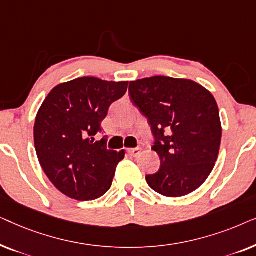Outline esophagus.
Instances as JSON below:
<instances>
[{
  "instance_id": "34e87169",
  "label": "esophagus",
  "mask_w": 256,
  "mask_h": 256,
  "mask_svg": "<svg viewBox=\"0 0 256 256\" xmlns=\"http://www.w3.org/2000/svg\"><path fill=\"white\" fill-rule=\"evenodd\" d=\"M128 154L132 157L138 156L141 154V148H134V149H128Z\"/></svg>"
}]
</instances>
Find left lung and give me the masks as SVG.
Here are the masks:
<instances>
[{
    "label": "left lung",
    "instance_id": "left-lung-1",
    "mask_svg": "<svg viewBox=\"0 0 256 256\" xmlns=\"http://www.w3.org/2000/svg\"><path fill=\"white\" fill-rule=\"evenodd\" d=\"M129 98L152 129V149L160 168L146 183L166 197H182L200 186L218 158L222 124L216 99L188 79L152 76L130 82Z\"/></svg>",
    "mask_w": 256,
    "mask_h": 256
}]
</instances>
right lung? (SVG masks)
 Segmentation results:
<instances>
[{"instance_id": "right-lung-1", "label": "right lung", "mask_w": 256, "mask_h": 256, "mask_svg": "<svg viewBox=\"0 0 256 256\" xmlns=\"http://www.w3.org/2000/svg\"><path fill=\"white\" fill-rule=\"evenodd\" d=\"M128 82L84 76L51 90L38 110L34 136L37 157L51 183L76 200H94L112 186L120 152L96 141L110 104L127 92Z\"/></svg>"}]
</instances>
